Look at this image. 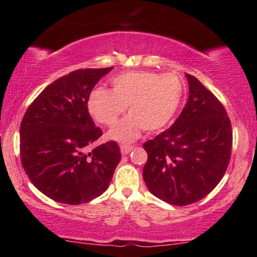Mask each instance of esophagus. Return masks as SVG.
Wrapping results in <instances>:
<instances>
[{"label":"esophagus","instance_id":"1","mask_svg":"<svg viewBox=\"0 0 257 257\" xmlns=\"http://www.w3.org/2000/svg\"><path fill=\"white\" fill-rule=\"evenodd\" d=\"M132 150H133L132 146H124V145L120 146V152H121L122 156H126V154H128Z\"/></svg>","mask_w":257,"mask_h":257}]
</instances>
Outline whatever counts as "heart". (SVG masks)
<instances>
[{
    "instance_id": "heart-1",
    "label": "heart",
    "mask_w": 257,
    "mask_h": 257,
    "mask_svg": "<svg viewBox=\"0 0 257 257\" xmlns=\"http://www.w3.org/2000/svg\"><path fill=\"white\" fill-rule=\"evenodd\" d=\"M112 90L94 89L87 99L92 117L113 126L128 106L130 114L108 132V138L128 144L144 128L154 132L166 126L177 113L184 97V83L175 73L130 71L111 80Z\"/></svg>"
}]
</instances>
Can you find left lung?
<instances>
[{"mask_svg":"<svg viewBox=\"0 0 257 257\" xmlns=\"http://www.w3.org/2000/svg\"><path fill=\"white\" fill-rule=\"evenodd\" d=\"M189 96L174 124L144 144L143 177L149 191L174 206L208 195L226 173L233 132L219 99L198 78L186 73Z\"/></svg>","mask_w":257,"mask_h":257,"instance_id":"8db88e82","label":"left lung"}]
</instances>
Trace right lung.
<instances>
[{"label":"right lung","instance_id":"1","mask_svg":"<svg viewBox=\"0 0 257 257\" xmlns=\"http://www.w3.org/2000/svg\"><path fill=\"white\" fill-rule=\"evenodd\" d=\"M112 69H80L56 79L22 119V166L35 187L55 201L80 205L96 199L106 191L120 161L115 142L86 153L87 146L103 135L94 126L87 99Z\"/></svg>","mask_w":257,"mask_h":257}]
</instances>
